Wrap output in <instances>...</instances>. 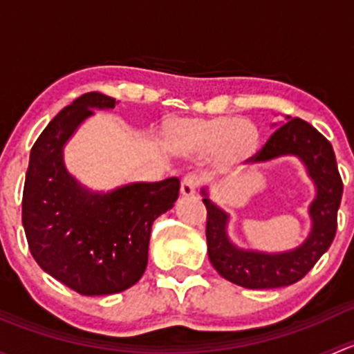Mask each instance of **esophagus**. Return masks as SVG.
I'll use <instances>...</instances> for the list:
<instances>
[{
	"mask_svg": "<svg viewBox=\"0 0 354 354\" xmlns=\"http://www.w3.org/2000/svg\"><path fill=\"white\" fill-rule=\"evenodd\" d=\"M200 185V180L197 174H187V176L183 178V181H181V195L183 197H192V195H195V192H197Z\"/></svg>",
	"mask_w": 354,
	"mask_h": 354,
	"instance_id": "obj_1",
	"label": "esophagus"
}]
</instances>
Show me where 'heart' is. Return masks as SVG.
<instances>
[{
  "label": "heart",
  "instance_id": "obj_1",
  "mask_svg": "<svg viewBox=\"0 0 354 354\" xmlns=\"http://www.w3.org/2000/svg\"><path fill=\"white\" fill-rule=\"evenodd\" d=\"M160 140L173 156H203L210 167L226 171L246 164L259 154L262 133L246 118L188 116L164 121Z\"/></svg>",
  "mask_w": 354,
  "mask_h": 354
}]
</instances>
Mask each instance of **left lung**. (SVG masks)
Wrapping results in <instances>:
<instances>
[{
    "label": "left lung",
    "instance_id": "8db88e82",
    "mask_svg": "<svg viewBox=\"0 0 354 354\" xmlns=\"http://www.w3.org/2000/svg\"><path fill=\"white\" fill-rule=\"evenodd\" d=\"M286 120L250 162L255 166L286 156L298 157L303 162L315 185V198L308 207L312 227L301 245L274 253L240 248L227 234L230 214L210 200L207 187L200 192L207 207L205 236L210 263L224 279L248 289L295 284L329 250L337 230L342 181L330 142L306 121L289 116ZM272 127H277V123H272Z\"/></svg>",
    "mask_w": 354,
    "mask_h": 354
}]
</instances>
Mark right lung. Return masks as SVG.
Returning <instances> with one entry per match:
<instances>
[{"instance_id": "obj_1", "label": "right lung", "mask_w": 354, "mask_h": 354, "mask_svg": "<svg viewBox=\"0 0 354 354\" xmlns=\"http://www.w3.org/2000/svg\"><path fill=\"white\" fill-rule=\"evenodd\" d=\"M116 99L88 92L59 111L35 140L25 174L22 223L44 272L85 296L114 295L145 272L152 224L173 209L180 180L94 192L68 173L63 151L94 109Z\"/></svg>"}]
</instances>
